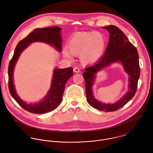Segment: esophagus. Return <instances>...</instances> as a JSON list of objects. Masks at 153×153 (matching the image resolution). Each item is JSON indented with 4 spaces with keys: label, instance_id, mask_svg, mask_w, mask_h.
<instances>
[{
    "label": "esophagus",
    "instance_id": "1",
    "mask_svg": "<svg viewBox=\"0 0 153 153\" xmlns=\"http://www.w3.org/2000/svg\"><path fill=\"white\" fill-rule=\"evenodd\" d=\"M74 72H76V73H79L80 72V69L78 67H75L74 68Z\"/></svg>",
    "mask_w": 153,
    "mask_h": 153
}]
</instances>
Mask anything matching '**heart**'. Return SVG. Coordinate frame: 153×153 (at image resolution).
Returning a JSON list of instances; mask_svg holds the SVG:
<instances>
[{
	"label": "heart",
	"instance_id": "b5f03b06",
	"mask_svg": "<svg viewBox=\"0 0 153 153\" xmlns=\"http://www.w3.org/2000/svg\"><path fill=\"white\" fill-rule=\"evenodd\" d=\"M105 44V38L100 32L76 33L68 41L67 46L69 50L64 48L63 55L68 59L72 58V53L80 55L82 62L92 63L102 56Z\"/></svg>",
	"mask_w": 153,
	"mask_h": 153
}]
</instances>
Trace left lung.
Listing matches in <instances>:
<instances>
[{
    "label": "left lung",
    "instance_id": "1",
    "mask_svg": "<svg viewBox=\"0 0 153 153\" xmlns=\"http://www.w3.org/2000/svg\"><path fill=\"white\" fill-rule=\"evenodd\" d=\"M109 32V39L105 52L99 61L85 68L83 76L85 82V91L88 104L94 108L111 112L124 106L135 95L140 75L139 57L137 48L128 41L127 37L118 27L109 25L103 27ZM121 62L129 76L128 92L120 101L114 104H105L97 101L93 97L92 85L96 73L111 63Z\"/></svg>",
    "mask_w": 153,
    "mask_h": 153
}]
</instances>
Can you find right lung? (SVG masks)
<instances>
[{
  "label": "right lung",
  "instance_id": "1",
  "mask_svg": "<svg viewBox=\"0 0 153 153\" xmlns=\"http://www.w3.org/2000/svg\"><path fill=\"white\" fill-rule=\"evenodd\" d=\"M61 29L58 26L35 29L18 44L13 57L10 61L8 68V87L10 95L23 109L31 113L41 114L52 111L61 104L66 83L73 75V69L71 67L65 69L56 68L53 72L51 87L44 100L33 104H27L22 101L16 92L13 79L15 66L22 51L33 42H41L51 45L59 52H61L62 42L60 33Z\"/></svg>",
  "mask_w": 153,
  "mask_h": 153
}]
</instances>
